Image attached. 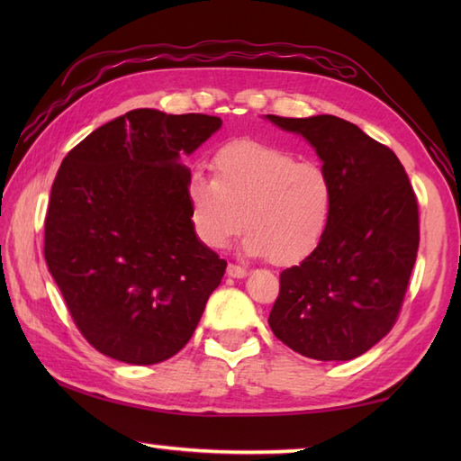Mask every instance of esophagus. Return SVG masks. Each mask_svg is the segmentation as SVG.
<instances>
[{
	"label": "esophagus",
	"mask_w": 461,
	"mask_h": 461,
	"mask_svg": "<svg viewBox=\"0 0 461 461\" xmlns=\"http://www.w3.org/2000/svg\"><path fill=\"white\" fill-rule=\"evenodd\" d=\"M228 276L233 277V279H243V277H248V269L246 267H240V266H233V263H230V266H228Z\"/></svg>",
	"instance_id": "1"
}]
</instances>
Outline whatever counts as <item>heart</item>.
Returning a JSON list of instances; mask_svg holds the SVG:
<instances>
[{"mask_svg": "<svg viewBox=\"0 0 461 461\" xmlns=\"http://www.w3.org/2000/svg\"><path fill=\"white\" fill-rule=\"evenodd\" d=\"M213 178L194 172L188 208L195 236L221 249L243 228V253L251 258L297 263L315 251L332 210L329 174L315 162L277 146L238 140L225 144L212 160Z\"/></svg>", "mask_w": 461, "mask_h": 461, "instance_id": "obj_1", "label": "heart"}]
</instances>
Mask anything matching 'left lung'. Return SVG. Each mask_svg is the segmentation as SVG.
<instances>
[{
	"mask_svg": "<svg viewBox=\"0 0 461 461\" xmlns=\"http://www.w3.org/2000/svg\"><path fill=\"white\" fill-rule=\"evenodd\" d=\"M266 119L315 149L332 185L325 236L279 276L269 327L299 355L350 360L388 335L416 263L418 202L388 146L332 114Z\"/></svg>",
	"mask_w": 461,
	"mask_h": 461,
	"instance_id": "left-lung-1",
	"label": "left lung"
}]
</instances>
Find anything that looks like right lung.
I'll use <instances>...</instances> for the list:
<instances>
[{
	"instance_id": "add662e5",
	"label": "right lung",
	"mask_w": 461,
	"mask_h": 461,
	"mask_svg": "<svg viewBox=\"0 0 461 461\" xmlns=\"http://www.w3.org/2000/svg\"><path fill=\"white\" fill-rule=\"evenodd\" d=\"M221 129L208 114L136 109L65 156L45 218V261L91 345L129 365L185 347L225 263L195 236L180 158Z\"/></svg>"
}]
</instances>
